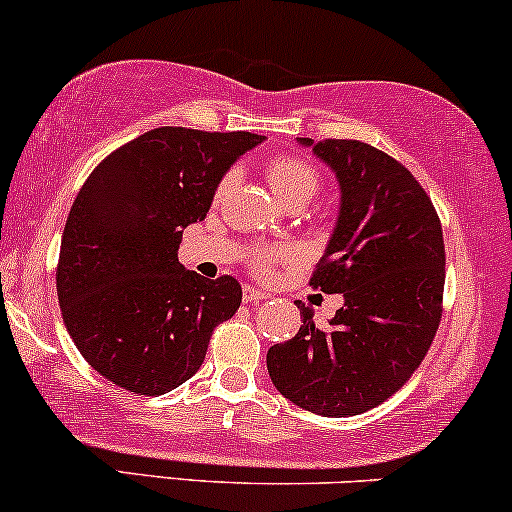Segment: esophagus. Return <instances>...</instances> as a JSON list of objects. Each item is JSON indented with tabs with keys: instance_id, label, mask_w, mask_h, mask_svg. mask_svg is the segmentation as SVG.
<instances>
[{
	"instance_id": "34e87169",
	"label": "esophagus",
	"mask_w": 512,
	"mask_h": 512,
	"mask_svg": "<svg viewBox=\"0 0 512 512\" xmlns=\"http://www.w3.org/2000/svg\"><path fill=\"white\" fill-rule=\"evenodd\" d=\"M267 297H269V293H264V290H260V288H252V286L243 288L245 302H262V300H267Z\"/></svg>"
}]
</instances>
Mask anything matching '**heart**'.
<instances>
[{
  "mask_svg": "<svg viewBox=\"0 0 512 512\" xmlns=\"http://www.w3.org/2000/svg\"><path fill=\"white\" fill-rule=\"evenodd\" d=\"M264 177H267L271 191H274V196L281 200L283 205H290V203L304 205L316 191H319V184H321L319 172H316L307 160L297 158V155H278V158H271L269 163L264 165ZM224 186L226 181L222 184V189ZM278 257H283V252L269 250V248H255L250 252L248 262L257 274L267 276Z\"/></svg>",
  "mask_w": 512,
  "mask_h": 512,
  "instance_id": "b5f03b06",
  "label": "heart"
}]
</instances>
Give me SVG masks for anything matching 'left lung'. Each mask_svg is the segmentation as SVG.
<instances>
[{
  "instance_id": "left-lung-1",
  "label": "left lung",
  "mask_w": 512,
  "mask_h": 512,
  "mask_svg": "<svg viewBox=\"0 0 512 512\" xmlns=\"http://www.w3.org/2000/svg\"><path fill=\"white\" fill-rule=\"evenodd\" d=\"M340 184L333 236L309 286L342 293L326 328L269 347L271 383L300 409L347 418L383 404L425 359L442 321L444 236L432 200L404 165L354 139H300Z\"/></svg>"
}]
</instances>
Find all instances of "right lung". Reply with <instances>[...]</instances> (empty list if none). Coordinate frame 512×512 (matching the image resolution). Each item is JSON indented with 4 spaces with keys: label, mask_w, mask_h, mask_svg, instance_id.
I'll return each instance as SVG.
<instances>
[{
    "label": "right lung",
    "mask_w": 512,
    "mask_h": 512,
    "mask_svg": "<svg viewBox=\"0 0 512 512\" xmlns=\"http://www.w3.org/2000/svg\"><path fill=\"white\" fill-rule=\"evenodd\" d=\"M262 139L158 127L84 181L63 229L56 290L75 347L113 385L153 397L186 383L212 331L241 307L234 276H198L177 252L226 170Z\"/></svg>",
    "instance_id": "add662e5"
}]
</instances>
